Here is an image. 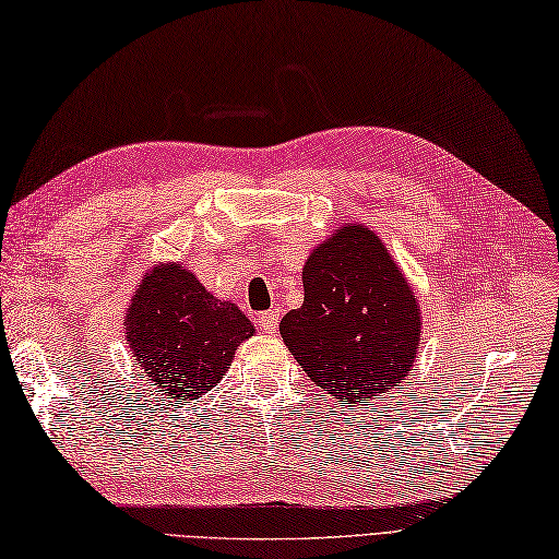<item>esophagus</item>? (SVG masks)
I'll return each mask as SVG.
<instances>
[{"instance_id":"1","label":"esophagus","mask_w":559,"mask_h":559,"mask_svg":"<svg viewBox=\"0 0 559 559\" xmlns=\"http://www.w3.org/2000/svg\"><path fill=\"white\" fill-rule=\"evenodd\" d=\"M255 320H258V324H261L267 334H275L277 332V324H280V308L265 310Z\"/></svg>"}]
</instances>
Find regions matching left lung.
<instances>
[{
  "label": "left lung",
  "mask_w": 559,
  "mask_h": 559,
  "mask_svg": "<svg viewBox=\"0 0 559 559\" xmlns=\"http://www.w3.org/2000/svg\"><path fill=\"white\" fill-rule=\"evenodd\" d=\"M304 292L280 334L312 382L348 403L401 384L419 344V308L382 239L342 227L310 253Z\"/></svg>",
  "instance_id": "8db88e82"
}]
</instances>
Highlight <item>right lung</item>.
Returning <instances> with one entry per match:
<instances>
[{
    "label": "right lung",
    "instance_id": "right-lung-1",
    "mask_svg": "<svg viewBox=\"0 0 559 559\" xmlns=\"http://www.w3.org/2000/svg\"><path fill=\"white\" fill-rule=\"evenodd\" d=\"M128 342L146 382L173 401H194L227 372L237 346L253 336L241 310L217 301L192 272L158 265L128 308Z\"/></svg>",
    "mask_w": 559,
    "mask_h": 559
}]
</instances>
